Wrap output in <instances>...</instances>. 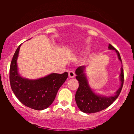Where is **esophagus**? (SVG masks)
<instances>
[{
    "label": "esophagus",
    "instance_id": "1",
    "mask_svg": "<svg viewBox=\"0 0 134 134\" xmlns=\"http://www.w3.org/2000/svg\"><path fill=\"white\" fill-rule=\"evenodd\" d=\"M75 72H73V71H69V78H74V77H75Z\"/></svg>",
    "mask_w": 134,
    "mask_h": 134
}]
</instances>
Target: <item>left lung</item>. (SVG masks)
I'll return each instance as SVG.
<instances>
[{
	"instance_id": "1",
	"label": "left lung",
	"mask_w": 134,
	"mask_h": 134,
	"mask_svg": "<svg viewBox=\"0 0 134 134\" xmlns=\"http://www.w3.org/2000/svg\"><path fill=\"white\" fill-rule=\"evenodd\" d=\"M108 48L109 49L114 50L116 51L119 59L122 62L119 52L111 44H109ZM84 66H80L76 69L75 71L76 75V78L79 83V87L75 94V100L78 108L82 112L86 113H96L107 108L117 99L122 90L124 83V71L122 67H121V72L120 75L121 82V86L116 91L114 96L109 97L98 95L93 92L88 85V82L84 73Z\"/></svg>"
}]
</instances>
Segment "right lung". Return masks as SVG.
Instances as JSON below:
<instances>
[{
	"label": "right lung",
	"mask_w": 134,
	"mask_h": 134,
	"mask_svg": "<svg viewBox=\"0 0 134 134\" xmlns=\"http://www.w3.org/2000/svg\"><path fill=\"white\" fill-rule=\"evenodd\" d=\"M20 44L12 58L9 68V82L12 90L19 100L28 108L42 110L50 106L56 98L59 87L68 77L67 72L63 74L52 73L37 80L23 78L17 71V59Z\"/></svg>",
	"instance_id": "right-lung-1"
}]
</instances>
